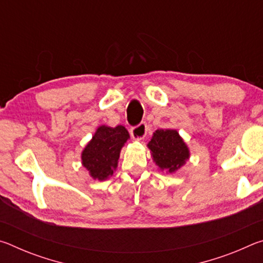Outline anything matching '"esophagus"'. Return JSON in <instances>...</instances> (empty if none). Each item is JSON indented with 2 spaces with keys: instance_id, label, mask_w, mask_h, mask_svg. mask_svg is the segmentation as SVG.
I'll list each match as a JSON object with an SVG mask.
<instances>
[{
  "instance_id": "34e87169",
  "label": "esophagus",
  "mask_w": 263,
  "mask_h": 263,
  "mask_svg": "<svg viewBox=\"0 0 263 263\" xmlns=\"http://www.w3.org/2000/svg\"><path fill=\"white\" fill-rule=\"evenodd\" d=\"M147 130H148L147 124H146V123H140L139 125L133 126L131 128V131H130L131 132V137L133 138V139H136V140L144 139V138L146 137V135H147Z\"/></svg>"
}]
</instances>
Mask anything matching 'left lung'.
Returning a JSON list of instances; mask_svg holds the SVG:
<instances>
[{
  "label": "left lung",
  "mask_w": 263,
  "mask_h": 263,
  "mask_svg": "<svg viewBox=\"0 0 263 263\" xmlns=\"http://www.w3.org/2000/svg\"><path fill=\"white\" fill-rule=\"evenodd\" d=\"M147 146L154 162L167 173L176 172L189 159V149L176 130H157Z\"/></svg>",
  "instance_id": "obj_1"
}]
</instances>
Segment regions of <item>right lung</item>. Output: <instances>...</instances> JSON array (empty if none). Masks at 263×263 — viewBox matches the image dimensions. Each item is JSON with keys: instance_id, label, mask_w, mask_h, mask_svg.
I'll list each match as a JSON object with an SVG mask.
<instances>
[{"instance_id": "add662e5", "label": "right lung", "mask_w": 263, "mask_h": 263, "mask_svg": "<svg viewBox=\"0 0 263 263\" xmlns=\"http://www.w3.org/2000/svg\"><path fill=\"white\" fill-rule=\"evenodd\" d=\"M128 138L127 130L122 125H102L97 128L81 155L83 167L88 169L92 179L103 181L114 174L121 149Z\"/></svg>"}]
</instances>
